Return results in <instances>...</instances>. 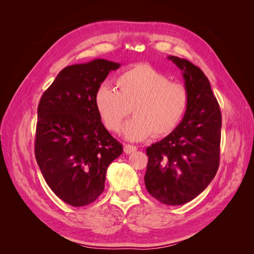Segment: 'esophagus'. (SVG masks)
<instances>
[{"mask_svg":"<svg viewBox=\"0 0 254 254\" xmlns=\"http://www.w3.org/2000/svg\"><path fill=\"white\" fill-rule=\"evenodd\" d=\"M135 150H136V147H135V146H133V145H129V144L124 145V151H125V153H131V152H133Z\"/></svg>","mask_w":254,"mask_h":254,"instance_id":"34e87169","label":"esophagus"}]
</instances>
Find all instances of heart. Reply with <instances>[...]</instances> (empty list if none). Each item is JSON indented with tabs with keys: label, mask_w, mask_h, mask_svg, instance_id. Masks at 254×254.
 Listing matches in <instances>:
<instances>
[{
	"label": "heart",
	"mask_w": 254,
	"mask_h": 254,
	"mask_svg": "<svg viewBox=\"0 0 254 254\" xmlns=\"http://www.w3.org/2000/svg\"><path fill=\"white\" fill-rule=\"evenodd\" d=\"M114 90L99 86L94 105L104 126L118 132L131 108L134 117L123 128L129 141H142L152 133L165 136L179 126L186 115L190 94L188 88L149 64H137L115 79Z\"/></svg>",
	"instance_id": "b5f03b06"
}]
</instances>
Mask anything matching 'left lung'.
Returning a JSON list of instances; mask_svg holds the SVG:
<instances>
[{"instance_id":"left-lung-1","label":"left lung","mask_w":254,"mask_h":254,"mask_svg":"<svg viewBox=\"0 0 254 254\" xmlns=\"http://www.w3.org/2000/svg\"><path fill=\"white\" fill-rule=\"evenodd\" d=\"M183 72L190 104L172 133L146 149L148 193L161 203L181 205L209 186L219 166L221 113L209 79L189 60L170 56Z\"/></svg>"}]
</instances>
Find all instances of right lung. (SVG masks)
<instances>
[{
	"mask_svg": "<svg viewBox=\"0 0 254 254\" xmlns=\"http://www.w3.org/2000/svg\"><path fill=\"white\" fill-rule=\"evenodd\" d=\"M120 65L105 59L68 65L38 106L37 163L51 190L70 205L96 200L105 189L107 168L123 152L94 105L96 89Z\"/></svg>",
	"mask_w": 254,
	"mask_h": 254,
	"instance_id": "obj_1",
	"label": "right lung"
}]
</instances>
